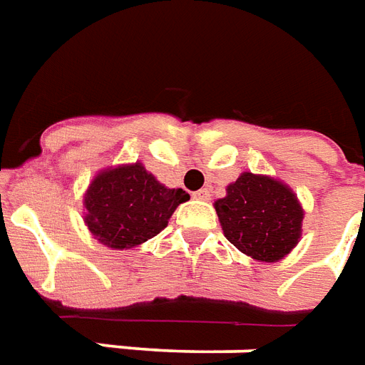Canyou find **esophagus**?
I'll list each match as a JSON object with an SVG mask.
<instances>
[{"label":"esophagus","instance_id":"34e87169","mask_svg":"<svg viewBox=\"0 0 365 365\" xmlns=\"http://www.w3.org/2000/svg\"><path fill=\"white\" fill-rule=\"evenodd\" d=\"M195 198H198V200H210V188H200V190H196Z\"/></svg>","mask_w":365,"mask_h":365}]
</instances>
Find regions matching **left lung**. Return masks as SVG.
<instances>
[{
	"mask_svg": "<svg viewBox=\"0 0 365 365\" xmlns=\"http://www.w3.org/2000/svg\"><path fill=\"white\" fill-rule=\"evenodd\" d=\"M214 206L228 242L253 259H283L301 237V204L269 177L244 173Z\"/></svg>",
	"mask_w": 365,
	"mask_h": 365,
	"instance_id": "8db88e82",
	"label": "left lung"
}]
</instances>
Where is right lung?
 Segmentation results:
<instances>
[{"label":"right lung","instance_id":"1","mask_svg":"<svg viewBox=\"0 0 365 365\" xmlns=\"http://www.w3.org/2000/svg\"><path fill=\"white\" fill-rule=\"evenodd\" d=\"M188 198L182 188L163 187L143 165H125L92 180L84 196L86 224L104 245L128 250L167 228L173 212Z\"/></svg>","mask_w":365,"mask_h":365}]
</instances>
